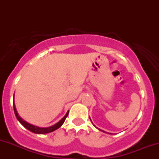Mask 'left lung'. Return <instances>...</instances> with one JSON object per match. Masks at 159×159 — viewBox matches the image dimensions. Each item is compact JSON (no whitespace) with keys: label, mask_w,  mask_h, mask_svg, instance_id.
Masks as SVG:
<instances>
[{"label":"left lung","mask_w":159,"mask_h":159,"mask_svg":"<svg viewBox=\"0 0 159 159\" xmlns=\"http://www.w3.org/2000/svg\"><path fill=\"white\" fill-rule=\"evenodd\" d=\"M90 120H91V119H90ZM102 132H105H105H104V131H102Z\"/></svg>","instance_id":"obj_1"}]
</instances>
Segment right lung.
<instances>
[{"label": "right lung", "mask_w": 159, "mask_h": 159, "mask_svg": "<svg viewBox=\"0 0 159 159\" xmlns=\"http://www.w3.org/2000/svg\"><path fill=\"white\" fill-rule=\"evenodd\" d=\"M13 97H14V96H13ZM13 108H14V112H15L16 118H17V120H19V123H21L24 127L26 128L27 130L30 131L31 132L35 133V134H47V133L52 132H54V131L57 130V129H59L60 127H61V125H63V123H64L66 118L67 117V116H68V114H69V111H67L66 114L65 116H63V117L62 118V119L60 120L58 123H57L56 124H54V125H52V126L46 127V128H41V127L36 126V125H32V124L27 123L25 120H24L22 118L19 116V114H18L17 111H16V107L15 105V102H14V99H13Z\"/></svg>", "instance_id": "1"}]
</instances>
